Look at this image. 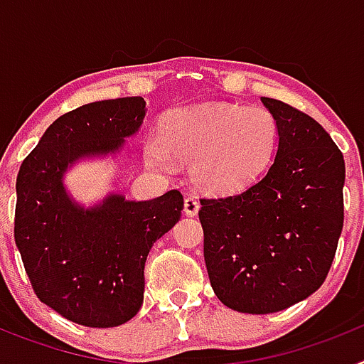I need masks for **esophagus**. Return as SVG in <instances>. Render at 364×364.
<instances>
[{
    "instance_id": "obj_1",
    "label": "esophagus",
    "mask_w": 364,
    "mask_h": 364,
    "mask_svg": "<svg viewBox=\"0 0 364 364\" xmlns=\"http://www.w3.org/2000/svg\"><path fill=\"white\" fill-rule=\"evenodd\" d=\"M198 208H200V202L195 197H186L184 198V213L188 217H195L198 213Z\"/></svg>"
}]
</instances>
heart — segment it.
Wrapping results in <instances>:
<instances>
[{"label": "heart", "instance_id": "1", "mask_svg": "<svg viewBox=\"0 0 364 364\" xmlns=\"http://www.w3.org/2000/svg\"><path fill=\"white\" fill-rule=\"evenodd\" d=\"M279 124L260 105L205 104L169 111L160 133L144 144L147 162L171 171L173 159L189 162V178L208 195H235L255 184L272 164Z\"/></svg>", "mask_w": 364, "mask_h": 364}]
</instances>
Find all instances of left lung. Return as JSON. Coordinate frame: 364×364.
I'll return each instance as SVG.
<instances>
[{
  "mask_svg": "<svg viewBox=\"0 0 364 364\" xmlns=\"http://www.w3.org/2000/svg\"><path fill=\"white\" fill-rule=\"evenodd\" d=\"M279 124L275 159L246 191L202 198L204 260L222 304L273 314L310 297L326 279L345 208V160L311 117L260 98Z\"/></svg>",
  "mask_w": 364,
  "mask_h": 364,
  "instance_id": "obj_1",
  "label": "left lung"
}]
</instances>
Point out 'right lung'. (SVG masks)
Returning a JSON list of instances; mask_svg holds the SVG:
<instances>
[{
	"mask_svg": "<svg viewBox=\"0 0 364 364\" xmlns=\"http://www.w3.org/2000/svg\"><path fill=\"white\" fill-rule=\"evenodd\" d=\"M144 118L142 96L82 105L54 120L19 167L14 239L25 272L43 304L83 326H120L138 314L149 250L184 208L176 189L140 202L109 193L91 208L67 191L74 164L120 153Z\"/></svg>",
	"mask_w": 364,
	"mask_h": 364,
	"instance_id": "right-lung-1",
	"label": "right lung"
}]
</instances>
